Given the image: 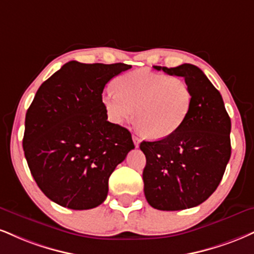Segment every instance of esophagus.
<instances>
[{"label": "esophagus", "mask_w": 254, "mask_h": 254, "mask_svg": "<svg viewBox=\"0 0 254 254\" xmlns=\"http://www.w3.org/2000/svg\"><path fill=\"white\" fill-rule=\"evenodd\" d=\"M132 140H133V144H135V146H138V145H139V143H140V139L138 138V137L133 135V136H132Z\"/></svg>", "instance_id": "obj_1"}]
</instances>
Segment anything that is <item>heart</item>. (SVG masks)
<instances>
[{
    "mask_svg": "<svg viewBox=\"0 0 254 254\" xmlns=\"http://www.w3.org/2000/svg\"><path fill=\"white\" fill-rule=\"evenodd\" d=\"M115 91L103 96L109 118L123 124L132 118L133 109L139 130L152 139L174 135L185 123L193 103V93L185 79L149 69L125 73L115 81Z\"/></svg>",
    "mask_w": 254,
    "mask_h": 254,
    "instance_id": "heart-1",
    "label": "heart"
}]
</instances>
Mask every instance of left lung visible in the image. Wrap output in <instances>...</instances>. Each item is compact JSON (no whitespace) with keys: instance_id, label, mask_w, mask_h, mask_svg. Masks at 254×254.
Returning <instances> with one entry per match:
<instances>
[{"instance_id":"obj_1","label":"left lung","mask_w":254,"mask_h":254,"mask_svg":"<svg viewBox=\"0 0 254 254\" xmlns=\"http://www.w3.org/2000/svg\"><path fill=\"white\" fill-rule=\"evenodd\" d=\"M157 71L183 77L193 103L185 123L167 138L140 143L146 164L144 194L160 210H182L198 206L218 188L231 157V118L221 94L200 68L183 64Z\"/></svg>"}]
</instances>
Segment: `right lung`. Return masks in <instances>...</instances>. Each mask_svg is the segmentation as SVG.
I'll list each match as a JSON object with an SVG mask.
<instances>
[{
    "instance_id": "right-lung-1",
    "label": "right lung",
    "mask_w": 254,
    "mask_h": 254,
    "mask_svg": "<svg viewBox=\"0 0 254 254\" xmlns=\"http://www.w3.org/2000/svg\"><path fill=\"white\" fill-rule=\"evenodd\" d=\"M129 68L69 61L39 87L22 145L36 185L53 202L82 210L105 201L110 175L135 145L129 130L108 121L102 93Z\"/></svg>"
}]
</instances>
